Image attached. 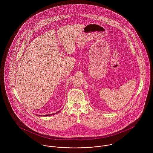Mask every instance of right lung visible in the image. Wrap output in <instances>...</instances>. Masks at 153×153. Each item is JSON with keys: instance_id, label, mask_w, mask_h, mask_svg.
I'll return each instance as SVG.
<instances>
[{"instance_id": "1", "label": "right lung", "mask_w": 153, "mask_h": 153, "mask_svg": "<svg viewBox=\"0 0 153 153\" xmlns=\"http://www.w3.org/2000/svg\"><path fill=\"white\" fill-rule=\"evenodd\" d=\"M60 111H58V112H55V113H53V114H48V115H43V116H49V115H53V114H57V113H58ZM39 116H41V115H39Z\"/></svg>"}]
</instances>
